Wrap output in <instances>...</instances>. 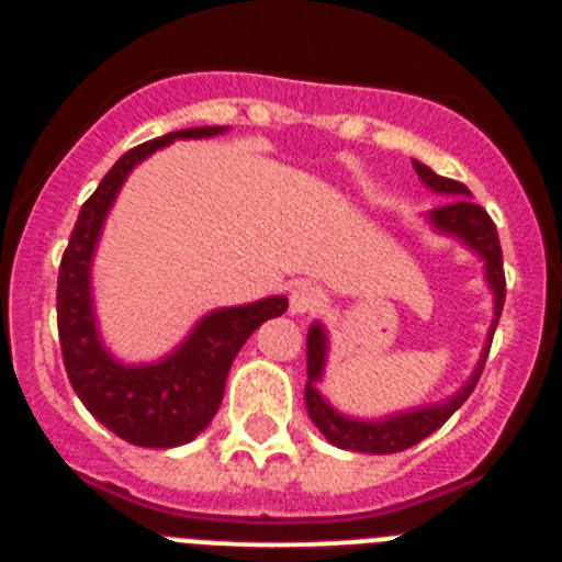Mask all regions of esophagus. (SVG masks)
I'll list each match as a JSON object with an SVG mask.
<instances>
[{
    "instance_id": "1",
    "label": "esophagus",
    "mask_w": 562,
    "mask_h": 562,
    "mask_svg": "<svg viewBox=\"0 0 562 562\" xmlns=\"http://www.w3.org/2000/svg\"><path fill=\"white\" fill-rule=\"evenodd\" d=\"M324 306V292L317 290L315 284H297L290 292V310L295 315H304V312H315Z\"/></svg>"
}]
</instances>
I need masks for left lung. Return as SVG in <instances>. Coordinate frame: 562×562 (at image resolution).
Returning <instances> with one entry per match:
<instances>
[{"label":"left lung","mask_w":562,"mask_h":562,"mask_svg":"<svg viewBox=\"0 0 562 562\" xmlns=\"http://www.w3.org/2000/svg\"><path fill=\"white\" fill-rule=\"evenodd\" d=\"M416 173L422 177L425 186H430L434 191L450 193L453 200L448 205L436 207L430 213V222L439 227L441 233H450V236H459L464 245L473 247L481 258L486 261V281L495 292V321L493 329H490V342H493V331L498 326L501 310H504L506 297V278H504V256H501V241L498 231H495V222L490 220V213L481 205H475L470 200V191L461 182L448 180V177H439L436 171H430L428 166H422L419 160H414ZM490 342H486L484 355H481L479 369L470 376L464 389L453 396V400L434 405V408H419L411 411V414L391 416V419L382 422H360V419H346V416L337 414L324 396L317 394V380L324 374V360H326V335L321 326H312L310 335H306V411H310V419L315 422L317 430L337 445L342 450H357V453H400V450H408L414 445H419L422 439H428L430 434L445 425L456 411L467 402V396L473 394L475 382H479L481 371H484V360L490 355Z\"/></svg>","instance_id":"1"}]
</instances>
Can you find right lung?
<instances>
[{
  "instance_id": "obj_1",
  "label": "right lung",
  "mask_w": 562,
  "mask_h": 562,
  "mask_svg": "<svg viewBox=\"0 0 562 562\" xmlns=\"http://www.w3.org/2000/svg\"><path fill=\"white\" fill-rule=\"evenodd\" d=\"M222 132H225L222 126L180 128L128 148L109 168L95 193L81 205L58 267V340H61L69 382L89 414L137 448H177L205 430L225 396L233 357L267 317L286 312L284 295L216 310L202 317L191 337L171 357L134 369L112 360L98 340L92 297H89V265L106 211L112 207L123 180L137 162L168 143L186 137H213Z\"/></svg>"
}]
</instances>
